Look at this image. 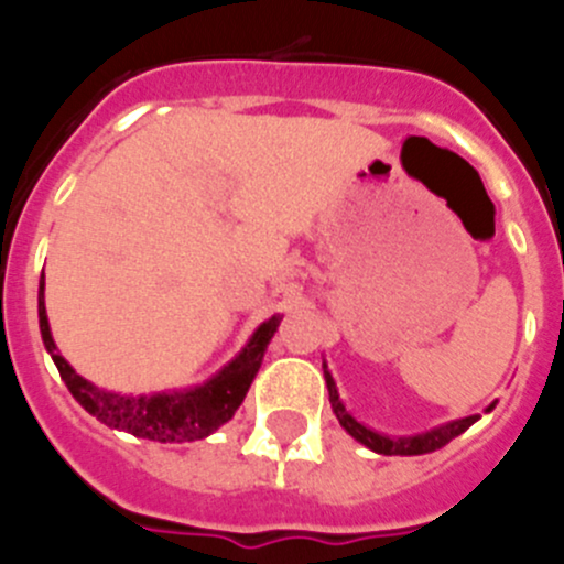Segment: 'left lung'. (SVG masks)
Returning <instances> with one entry per match:
<instances>
[{"label":"left lung","mask_w":564,"mask_h":564,"mask_svg":"<svg viewBox=\"0 0 564 564\" xmlns=\"http://www.w3.org/2000/svg\"><path fill=\"white\" fill-rule=\"evenodd\" d=\"M323 378H326L328 400H332V411L337 414L339 425L345 427V433H348V436H354L356 442L365 444L367 449H372V453H378V455L436 453V449H442L444 444L453 442L455 436H460L464 431H469L474 422L479 420V414H471V416H464V420L444 422V425L431 427V431H425V433H414V436H387V433H378V431H372V427L361 425V422L356 420V416L350 414L348 409H345V403L339 400L337 383H334V378H332V372H328L326 361H323ZM494 405H496V400L488 405V409H485V414H488V411H494Z\"/></svg>","instance_id":"1"}]
</instances>
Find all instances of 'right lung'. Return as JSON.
<instances>
[{
  "instance_id": "1",
  "label": "right lung",
  "mask_w": 564,
  "mask_h": 564,
  "mask_svg": "<svg viewBox=\"0 0 564 564\" xmlns=\"http://www.w3.org/2000/svg\"><path fill=\"white\" fill-rule=\"evenodd\" d=\"M43 290H46V282L41 280V288H37V321H41L43 345L52 354L54 365H57L59 376H63L65 387L70 389L76 403L87 414H93L95 420L104 422L106 427L161 444L197 442V438L210 436L216 427L232 420L238 405L247 398L249 387H252L254 376L263 365L265 348H269L271 337H274L282 321V315H271L269 321L260 323L252 337H249V343L238 350V356H232L216 376L197 383V387L153 394H120L98 389L65 361V356L57 350V343H54L52 328H48Z\"/></svg>"
}]
</instances>
